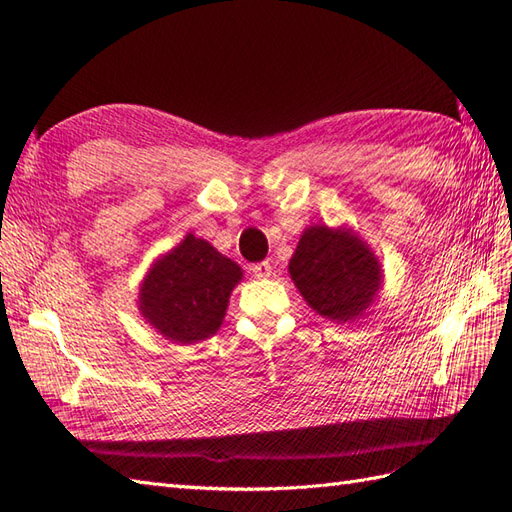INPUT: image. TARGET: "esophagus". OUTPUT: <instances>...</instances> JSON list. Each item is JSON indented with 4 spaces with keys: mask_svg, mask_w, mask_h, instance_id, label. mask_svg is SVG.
<instances>
[{
    "mask_svg": "<svg viewBox=\"0 0 512 512\" xmlns=\"http://www.w3.org/2000/svg\"><path fill=\"white\" fill-rule=\"evenodd\" d=\"M252 273L256 278H269L271 276V263L269 260H263V263H256L252 267Z\"/></svg>",
    "mask_w": 512,
    "mask_h": 512,
    "instance_id": "obj_1",
    "label": "esophagus"
}]
</instances>
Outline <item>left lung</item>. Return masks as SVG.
Listing matches in <instances>:
<instances>
[{
    "mask_svg": "<svg viewBox=\"0 0 512 512\" xmlns=\"http://www.w3.org/2000/svg\"><path fill=\"white\" fill-rule=\"evenodd\" d=\"M306 302L332 321H350L371 304L380 286L378 260L345 230L308 228L289 263Z\"/></svg>",
    "mask_w": 512,
    "mask_h": 512,
    "instance_id": "obj_1",
    "label": "left lung"
}]
</instances>
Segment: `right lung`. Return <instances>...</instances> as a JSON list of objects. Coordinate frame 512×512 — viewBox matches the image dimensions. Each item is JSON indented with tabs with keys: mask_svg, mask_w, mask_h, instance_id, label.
<instances>
[{
	"mask_svg": "<svg viewBox=\"0 0 512 512\" xmlns=\"http://www.w3.org/2000/svg\"><path fill=\"white\" fill-rule=\"evenodd\" d=\"M241 276L239 265L189 234L145 278L143 317L173 343L202 341L219 330Z\"/></svg>",
	"mask_w": 512,
	"mask_h": 512,
	"instance_id": "right-lung-1",
	"label": "right lung"
}]
</instances>
